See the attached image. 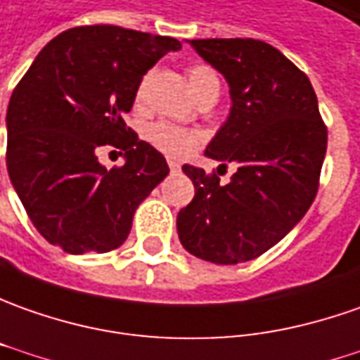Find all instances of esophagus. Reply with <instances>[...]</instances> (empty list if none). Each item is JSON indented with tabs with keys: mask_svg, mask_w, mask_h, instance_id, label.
Wrapping results in <instances>:
<instances>
[{
	"mask_svg": "<svg viewBox=\"0 0 360 360\" xmlns=\"http://www.w3.org/2000/svg\"><path fill=\"white\" fill-rule=\"evenodd\" d=\"M168 166H170V170H172V172H180V164L178 162H174V160H170V162H168Z\"/></svg>",
	"mask_w": 360,
	"mask_h": 360,
	"instance_id": "obj_1",
	"label": "esophagus"
}]
</instances>
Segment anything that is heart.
Here are the masks:
<instances>
[{
    "label": "heart",
    "mask_w": 360,
    "mask_h": 360,
    "mask_svg": "<svg viewBox=\"0 0 360 360\" xmlns=\"http://www.w3.org/2000/svg\"><path fill=\"white\" fill-rule=\"evenodd\" d=\"M188 81L190 89L196 95L198 101L206 98V96H218L219 95V77L218 73L206 65V63H194L188 67ZM146 79L142 81L139 89V96L144 91ZM146 141L150 142L156 150L164 152L166 156L172 158H184L190 152L196 148L200 142V134L194 130L180 129L170 122H154L146 129Z\"/></svg>",
    "instance_id": "1"
}]
</instances>
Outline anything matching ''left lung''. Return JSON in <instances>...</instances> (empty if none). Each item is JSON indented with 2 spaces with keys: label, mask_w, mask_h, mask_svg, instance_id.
Masks as SVG:
<instances>
[{
  "label": "left lung",
  "mask_w": 360,
  "mask_h": 360,
  "mask_svg": "<svg viewBox=\"0 0 360 360\" xmlns=\"http://www.w3.org/2000/svg\"><path fill=\"white\" fill-rule=\"evenodd\" d=\"M230 84L231 110L206 156L238 170L228 184L184 164L196 188L180 210V242L192 255L233 265L259 257L305 216L319 190L327 127L307 75L259 39H192Z\"/></svg>",
  "instance_id": "1"
}]
</instances>
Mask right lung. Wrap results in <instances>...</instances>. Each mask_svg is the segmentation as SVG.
Masks as SVG:
<instances>
[{"label":"right lung","mask_w":360,"mask_h":360,"mask_svg":"<svg viewBox=\"0 0 360 360\" xmlns=\"http://www.w3.org/2000/svg\"><path fill=\"white\" fill-rule=\"evenodd\" d=\"M180 47L166 35L81 25L51 39L13 89L7 172L33 226L63 252L122 245L139 204L170 172L124 117L142 77ZM101 146L124 151L127 162L107 171Z\"/></svg>","instance_id":"obj_1"}]
</instances>
